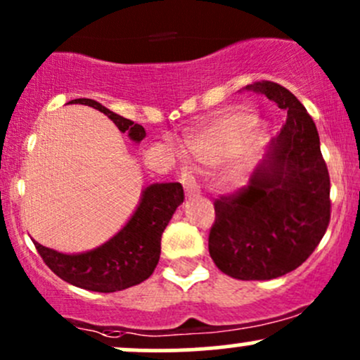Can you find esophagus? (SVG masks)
I'll return each mask as SVG.
<instances>
[{
  "label": "esophagus",
  "mask_w": 360,
  "mask_h": 360,
  "mask_svg": "<svg viewBox=\"0 0 360 360\" xmlns=\"http://www.w3.org/2000/svg\"><path fill=\"white\" fill-rule=\"evenodd\" d=\"M181 183H183L184 186V191H186L188 196H198L200 195V186L198 183H196V177H195V172L191 171V169H183V172H181Z\"/></svg>",
  "instance_id": "obj_1"
}]
</instances>
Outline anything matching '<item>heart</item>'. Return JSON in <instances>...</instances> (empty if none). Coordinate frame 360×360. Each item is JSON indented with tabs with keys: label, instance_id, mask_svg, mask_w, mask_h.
Segmentation results:
<instances>
[{
	"label": "heart",
	"instance_id": "obj_1",
	"mask_svg": "<svg viewBox=\"0 0 360 360\" xmlns=\"http://www.w3.org/2000/svg\"><path fill=\"white\" fill-rule=\"evenodd\" d=\"M256 126V117L251 114H232L207 126L203 131L189 141V150L196 159L208 165H219L238 152L243 141L251 135ZM263 138L256 133L251 138V147L262 145ZM232 183L243 181V172L236 171L231 176Z\"/></svg>",
	"mask_w": 360,
	"mask_h": 360
}]
</instances>
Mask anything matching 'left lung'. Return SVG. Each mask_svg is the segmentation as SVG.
<instances>
[{"instance_id": "obj_1", "label": "left lung", "mask_w": 360, "mask_h": 360, "mask_svg": "<svg viewBox=\"0 0 360 360\" xmlns=\"http://www.w3.org/2000/svg\"><path fill=\"white\" fill-rule=\"evenodd\" d=\"M246 90L287 110L248 186L215 200L208 236L213 263L238 280H271L306 262L330 224V176L313 117L294 94L274 82Z\"/></svg>"}]
</instances>
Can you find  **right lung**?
Listing matches in <instances>:
<instances>
[{"instance_id": "right-lung-1", "label": "right lung", "mask_w": 360, "mask_h": 360, "mask_svg": "<svg viewBox=\"0 0 360 360\" xmlns=\"http://www.w3.org/2000/svg\"><path fill=\"white\" fill-rule=\"evenodd\" d=\"M68 104H84L101 110L121 133H128L129 140L135 143L147 136L143 126L112 112L92 98H75ZM183 201L181 183L150 184L141 191L131 219L101 246L77 255H65L34 240L35 250L47 266L71 285L94 292L124 290L153 274L160 258L162 232Z\"/></svg>"}]
</instances>
